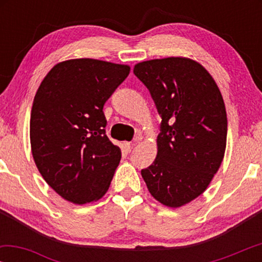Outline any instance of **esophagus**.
<instances>
[{
  "label": "esophagus",
  "instance_id": "esophagus-1",
  "mask_svg": "<svg viewBox=\"0 0 262 262\" xmlns=\"http://www.w3.org/2000/svg\"><path fill=\"white\" fill-rule=\"evenodd\" d=\"M132 146H134V144H132V143H125L124 144V149H125V151H126L127 154L131 151V149H132Z\"/></svg>",
  "mask_w": 262,
  "mask_h": 262
}]
</instances>
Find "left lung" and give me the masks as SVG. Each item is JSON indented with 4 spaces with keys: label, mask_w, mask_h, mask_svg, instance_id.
<instances>
[{
    "label": "left lung",
    "mask_w": 262,
    "mask_h": 262,
    "mask_svg": "<svg viewBox=\"0 0 262 262\" xmlns=\"http://www.w3.org/2000/svg\"><path fill=\"white\" fill-rule=\"evenodd\" d=\"M162 118L157 156L142 169L146 187L163 205L180 207L205 191L223 161L228 120L212 76L181 57L135 66Z\"/></svg>",
    "instance_id": "1"
}]
</instances>
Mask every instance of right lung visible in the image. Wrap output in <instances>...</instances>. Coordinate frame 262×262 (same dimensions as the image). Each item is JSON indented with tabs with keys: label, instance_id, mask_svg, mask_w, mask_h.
Here are the masks:
<instances>
[{
	"label": "right lung",
	"instance_id": "right-lung-1",
	"mask_svg": "<svg viewBox=\"0 0 262 262\" xmlns=\"http://www.w3.org/2000/svg\"><path fill=\"white\" fill-rule=\"evenodd\" d=\"M130 67L98 59L58 63L42 80L31 112L32 155L64 199L87 204L110 187L121 151L106 135L103 105Z\"/></svg>",
	"mask_w": 262,
	"mask_h": 262
}]
</instances>
